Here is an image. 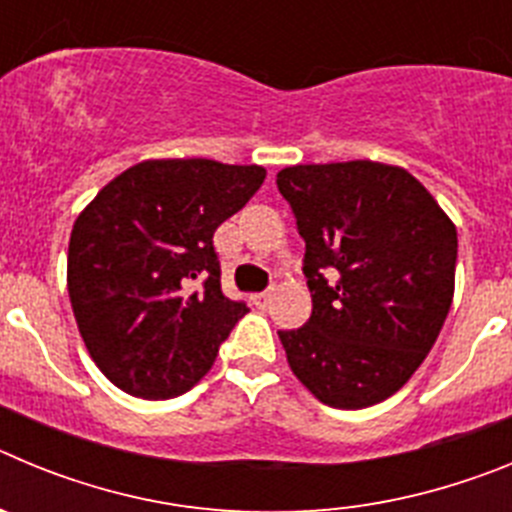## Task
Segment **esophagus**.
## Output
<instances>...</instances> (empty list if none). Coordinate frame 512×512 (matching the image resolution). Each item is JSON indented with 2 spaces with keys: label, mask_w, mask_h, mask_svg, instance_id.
<instances>
[{
  "label": "esophagus",
  "mask_w": 512,
  "mask_h": 512,
  "mask_svg": "<svg viewBox=\"0 0 512 512\" xmlns=\"http://www.w3.org/2000/svg\"><path fill=\"white\" fill-rule=\"evenodd\" d=\"M269 300H271V289H266V292H259V295H253V305H259V307L269 305Z\"/></svg>",
  "instance_id": "34e87169"
}]
</instances>
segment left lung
I'll return each mask as SVG.
<instances>
[{
  "label": "left lung",
  "mask_w": 512,
  "mask_h": 512,
  "mask_svg": "<svg viewBox=\"0 0 512 512\" xmlns=\"http://www.w3.org/2000/svg\"><path fill=\"white\" fill-rule=\"evenodd\" d=\"M277 187L305 238L312 312L279 330L289 369L323 405L395 395L436 343L454 300L456 225L400 166L297 164Z\"/></svg>",
  "instance_id": "obj_1"
}]
</instances>
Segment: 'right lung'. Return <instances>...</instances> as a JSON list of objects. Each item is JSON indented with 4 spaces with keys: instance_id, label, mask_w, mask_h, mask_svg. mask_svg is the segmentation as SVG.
<instances>
[{
    "instance_id": "obj_1",
    "label": "right lung",
    "mask_w": 512,
    "mask_h": 512,
    "mask_svg": "<svg viewBox=\"0 0 512 512\" xmlns=\"http://www.w3.org/2000/svg\"><path fill=\"white\" fill-rule=\"evenodd\" d=\"M264 179L256 164L151 158L104 184L76 217L71 307L89 356L122 392L166 400L210 372L248 312L223 295L212 235Z\"/></svg>"
}]
</instances>
